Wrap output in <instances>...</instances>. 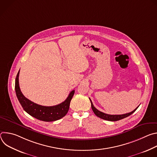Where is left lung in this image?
<instances>
[{
  "instance_id": "1",
  "label": "left lung",
  "mask_w": 157,
  "mask_h": 157,
  "mask_svg": "<svg viewBox=\"0 0 157 157\" xmlns=\"http://www.w3.org/2000/svg\"><path fill=\"white\" fill-rule=\"evenodd\" d=\"M89 100H90L91 101V108L94 112V113L95 114L96 116H97L98 117H99V118L101 119H102L104 120H106V121H119V120H121L122 119H124L129 116H130L131 114H132L134 112H135L137 109L139 107V106L134 109L133 111L130 112V113H127V114H122V115H110V114H105L104 113H102V112L99 111V110H98L93 105L91 100L90 98H89Z\"/></svg>"
}]
</instances>
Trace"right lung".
Returning <instances> with one entry per match:
<instances>
[{"mask_svg":"<svg viewBox=\"0 0 157 157\" xmlns=\"http://www.w3.org/2000/svg\"><path fill=\"white\" fill-rule=\"evenodd\" d=\"M19 72L20 71L15 78V93L19 102L26 113L32 117L44 122L55 121L66 116L68 112L71 100L75 94V90L72 91L66 99L59 104L53 106L40 105L30 101L21 93L18 82Z\"/></svg>","mask_w":157,"mask_h":157,"instance_id":"right-lung-1","label":"right lung"}]
</instances>
